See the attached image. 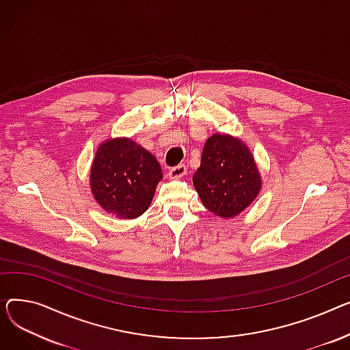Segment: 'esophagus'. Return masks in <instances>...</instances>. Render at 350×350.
I'll list each match as a JSON object with an SVG mask.
<instances>
[{
	"label": "esophagus",
	"mask_w": 350,
	"mask_h": 350,
	"mask_svg": "<svg viewBox=\"0 0 350 350\" xmlns=\"http://www.w3.org/2000/svg\"><path fill=\"white\" fill-rule=\"evenodd\" d=\"M185 175H187V167H185L183 163H179V165L170 170V178H172V179H178Z\"/></svg>",
	"instance_id": "esophagus-1"
}]
</instances>
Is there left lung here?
<instances>
[{
	"mask_svg": "<svg viewBox=\"0 0 350 350\" xmlns=\"http://www.w3.org/2000/svg\"><path fill=\"white\" fill-rule=\"evenodd\" d=\"M193 187L204 208L230 219L257 198L261 176L250 148L240 138L213 134L204 142Z\"/></svg>",
	"mask_w": 350,
	"mask_h": 350,
	"instance_id": "1",
	"label": "left lung"
}]
</instances>
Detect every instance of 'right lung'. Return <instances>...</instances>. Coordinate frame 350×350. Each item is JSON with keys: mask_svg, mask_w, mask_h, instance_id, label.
<instances>
[{"mask_svg": "<svg viewBox=\"0 0 350 350\" xmlns=\"http://www.w3.org/2000/svg\"><path fill=\"white\" fill-rule=\"evenodd\" d=\"M161 179L157 158L130 138L103 142L90 170L94 199L120 219H135L146 212Z\"/></svg>", "mask_w": 350, "mask_h": 350, "instance_id": "add662e5", "label": "right lung"}]
</instances>
